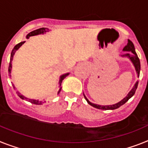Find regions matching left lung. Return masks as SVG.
Segmentation results:
<instances>
[{"mask_svg":"<svg viewBox=\"0 0 148 148\" xmlns=\"http://www.w3.org/2000/svg\"><path fill=\"white\" fill-rule=\"evenodd\" d=\"M123 51H128V52H127L126 53H125V54L121 55V57H126V58L129 59V60L132 63L133 66L135 67L137 76L139 77V75H140V70H141V63H140V60H139V58L138 57L137 53L135 52V46H134L133 43L129 40V39H128V43H127V45L124 47ZM138 81H137L135 82V84L134 85V86H133V88H132L131 91H129V93H128V95H127L123 100H121L119 102L113 105H99L96 104V103H91V102H90V101H88V99L86 97L85 94L83 93V95H84V97H85V100L87 101L88 103L91 105V106H92V107H95V108H97V109L104 110H116L117 109V108H119V107H120L122 105H123L125 103H126L127 101H129V99L131 98L133 95H135V91H136V89H137L138 88Z\"/></svg>","mask_w":148,"mask_h":148,"instance_id":"obj_1","label":"left lung"}]
</instances>
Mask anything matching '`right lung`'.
<instances>
[{"instance_id": "obj_1", "label": "right lung", "mask_w": 148, "mask_h": 148, "mask_svg": "<svg viewBox=\"0 0 148 148\" xmlns=\"http://www.w3.org/2000/svg\"><path fill=\"white\" fill-rule=\"evenodd\" d=\"M49 29H47V28H41V29H36V30H34V31L31 32L30 33H29L27 35H26V38H29V37H31V36H35V35H43V34H45V33L47 32H49ZM25 41H22V42H20V43H19L18 45H16L15 46V47H13V51H12V52H11V55H10V64H9V69H8V71H9V73H10V75L11 77V71H12V61H13V56H14V54H15V53L16 52V51H18L19 50V48L20 47H21L22 45H23V44L25 43ZM69 75V73H65V74H63V75H61L60 77V79H59V87H60V89L59 91H58V92H57V95L61 91V84H62V82H63V80L64 79H65L66 77L67 76V75ZM13 85V88H15V86H14V85ZM16 94L17 95L19 96V97L21 99H23V100H25V101H29V102H30V103H33V104H36V105H40V104H42V103H45L46 101H45V100H43V101H40V100H35V99H30V98H28V97H25L24 95H22L19 91H16Z\"/></svg>"}]
</instances>
